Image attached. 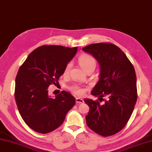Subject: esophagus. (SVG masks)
Listing matches in <instances>:
<instances>
[{
	"label": "esophagus",
	"mask_w": 152,
	"mask_h": 152,
	"mask_svg": "<svg viewBox=\"0 0 152 152\" xmlns=\"http://www.w3.org/2000/svg\"><path fill=\"white\" fill-rule=\"evenodd\" d=\"M76 102L77 103H83L84 102V100L80 98H76Z\"/></svg>",
	"instance_id": "1"
}]
</instances>
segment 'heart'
<instances>
[{
    "mask_svg": "<svg viewBox=\"0 0 152 152\" xmlns=\"http://www.w3.org/2000/svg\"><path fill=\"white\" fill-rule=\"evenodd\" d=\"M78 63L80 64L82 68L86 72L89 69H95L96 65H97V60L95 59V57L92 55L89 54H83L81 55L80 57H78ZM72 67V63L69 62L68 64H66V67L64 69V75L67 76L68 75ZM70 90L73 92L75 95L81 96L84 95V93L85 92V89L80 87L78 85H74L71 86Z\"/></svg>",
    "mask_w": 152,
    "mask_h": 152,
    "instance_id": "b5f03b06",
    "label": "heart"
}]
</instances>
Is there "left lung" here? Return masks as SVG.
Segmentation results:
<instances>
[{
	"label": "left lung",
	"mask_w": 152,
	"mask_h": 152,
	"mask_svg": "<svg viewBox=\"0 0 152 152\" xmlns=\"http://www.w3.org/2000/svg\"><path fill=\"white\" fill-rule=\"evenodd\" d=\"M83 50L92 54L100 65L99 80L91 94L104 102L101 104L98 100H84L90 108L86 124L101 136L114 135L126 126L137 102L134 68L124 53L112 43H95Z\"/></svg>",
	"instance_id": "obj_1"
}]
</instances>
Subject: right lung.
Instances as JSON below:
<instances>
[{
	"label": "right lung",
	"instance_id": "add662e5",
	"mask_svg": "<svg viewBox=\"0 0 152 152\" xmlns=\"http://www.w3.org/2000/svg\"><path fill=\"white\" fill-rule=\"evenodd\" d=\"M78 47L43 45L34 50L19 69L15 78V99L19 112L34 131L46 134L63 124L67 113L76 103L70 93L63 91L51 98L48 87L56 85L66 64Z\"/></svg>",
	"mask_w": 152,
	"mask_h": 152
}]
</instances>
